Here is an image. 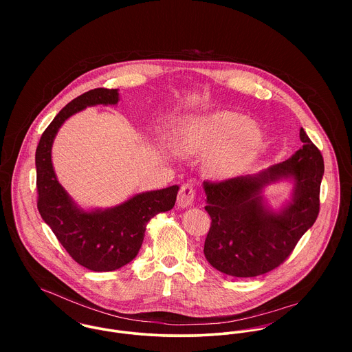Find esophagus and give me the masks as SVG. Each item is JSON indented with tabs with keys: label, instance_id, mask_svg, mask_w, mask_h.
<instances>
[{
	"label": "esophagus",
	"instance_id": "34e87169",
	"mask_svg": "<svg viewBox=\"0 0 352 352\" xmlns=\"http://www.w3.org/2000/svg\"><path fill=\"white\" fill-rule=\"evenodd\" d=\"M195 199V188L192 184H184L177 195V206L180 208L191 207Z\"/></svg>",
	"mask_w": 352,
	"mask_h": 352
}]
</instances>
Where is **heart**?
I'll list each match as a JSON object with an SVG mask.
<instances>
[{
    "mask_svg": "<svg viewBox=\"0 0 352 352\" xmlns=\"http://www.w3.org/2000/svg\"><path fill=\"white\" fill-rule=\"evenodd\" d=\"M261 131L233 111H215L190 119L179 134L183 151L208 155L207 172L221 180L239 175L261 145Z\"/></svg>",
    "mask_w": 352,
    "mask_h": 352,
    "instance_id": "1",
    "label": "heart"
}]
</instances>
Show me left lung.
<instances>
[{
    "label": "left lung",
    "instance_id": "left-lung-1",
    "mask_svg": "<svg viewBox=\"0 0 352 352\" xmlns=\"http://www.w3.org/2000/svg\"><path fill=\"white\" fill-rule=\"evenodd\" d=\"M300 138L301 148L283 162L222 183L203 182L211 218L203 252L215 270L236 278L263 275L283 263L316 222L324 160L303 129ZM282 181L292 184L291 199L274 209L263 190Z\"/></svg>",
    "mask_w": 352,
    "mask_h": 352
}]
</instances>
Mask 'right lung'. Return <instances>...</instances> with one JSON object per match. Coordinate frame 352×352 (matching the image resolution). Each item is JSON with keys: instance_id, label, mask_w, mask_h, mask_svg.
<instances>
[{"instance_id": "1", "label": "right lung", "mask_w": 352, "mask_h": 352, "mask_svg": "<svg viewBox=\"0 0 352 352\" xmlns=\"http://www.w3.org/2000/svg\"><path fill=\"white\" fill-rule=\"evenodd\" d=\"M118 89L98 88L70 101L45 130L35 154L38 208L43 221L67 253L82 267L107 272L129 264L141 250L146 223L173 208L179 186L134 194L116 206L84 208L58 182L52 144L62 124L87 107L116 105Z\"/></svg>"}]
</instances>
